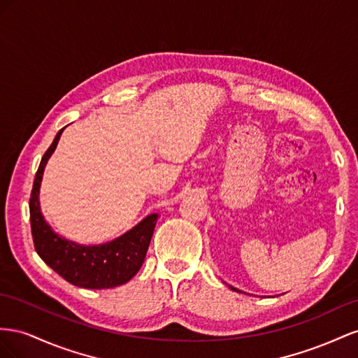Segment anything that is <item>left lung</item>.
Returning a JSON list of instances; mask_svg holds the SVG:
<instances>
[{"label":"left lung","instance_id":"obj_1","mask_svg":"<svg viewBox=\"0 0 358 358\" xmlns=\"http://www.w3.org/2000/svg\"><path fill=\"white\" fill-rule=\"evenodd\" d=\"M229 288H231L232 291H237V292H238V289H237V288H232V287H229Z\"/></svg>","mask_w":358,"mask_h":358}]
</instances>
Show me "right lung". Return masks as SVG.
I'll return each instance as SVG.
<instances>
[{"label":"right lung","instance_id":"obj_1","mask_svg":"<svg viewBox=\"0 0 358 358\" xmlns=\"http://www.w3.org/2000/svg\"><path fill=\"white\" fill-rule=\"evenodd\" d=\"M63 130L58 131L40 162L29 198V220L36 252L50 268L75 287L87 289L120 287L134 278L144 264L159 214H148L118 238L94 246L78 244L58 236L43 217L38 195L45 166L55 151Z\"/></svg>","mask_w":358,"mask_h":358}]
</instances>
